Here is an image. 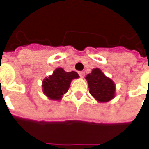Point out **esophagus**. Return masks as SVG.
Returning a JSON list of instances; mask_svg holds the SVG:
<instances>
[{
  "label": "esophagus",
  "instance_id": "esophagus-1",
  "mask_svg": "<svg viewBox=\"0 0 149 149\" xmlns=\"http://www.w3.org/2000/svg\"><path fill=\"white\" fill-rule=\"evenodd\" d=\"M78 73H79V75H80V77H84V72H79Z\"/></svg>",
  "mask_w": 149,
  "mask_h": 149
}]
</instances>
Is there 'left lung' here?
Returning a JSON list of instances; mask_svg holds the SVG:
<instances>
[{
	"label": "left lung",
	"mask_w": 149,
	"mask_h": 149,
	"mask_svg": "<svg viewBox=\"0 0 149 149\" xmlns=\"http://www.w3.org/2000/svg\"><path fill=\"white\" fill-rule=\"evenodd\" d=\"M86 80L89 93L96 100L100 102H106L114 97L115 84L99 68H95L90 74H88Z\"/></svg>",
	"instance_id": "1"
}]
</instances>
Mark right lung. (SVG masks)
<instances>
[{"mask_svg":"<svg viewBox=\"0 0 149 149\" xmlns=\"http://www.w3.org/2000/svg\"><path fill=\"white\" fill-rule=\"evenodd\" d=\"M79 77L74 71L65 72L63 68H56L52 75L43 81V92L52 100H60L68 91L72 79Z\"/></svg>","mask_w":149,"mask_h":149,"instance_id":"add662e5","label":"right lung"}]
</instances>
